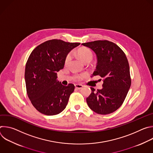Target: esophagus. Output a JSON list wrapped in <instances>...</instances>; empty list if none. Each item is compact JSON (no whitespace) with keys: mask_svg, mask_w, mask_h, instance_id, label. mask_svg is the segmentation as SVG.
I'll list each match as a JSON object with an SVG mask.
<instances>
[{"mask_svg":"<svg viewBox=\"0 0 153 153\" xmlns=\"http://www.w3.org/2000/svg\"><path fill=\"white\" fill-rule=\"evenodd\" d=\"M82 87H83V85H79V84L75 85V88L77 90H80V89L82 88Z\"/></svg>","mask_w":153,"mask_h":153,"instance_id":"34e87169","label":"esophagus"}]
</instances>
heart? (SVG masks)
I'll list each match as a JSON object with an SVG mask.
<instances>
[{"label":"heart","mask_w":153,"mask_h":153,"mask_svg":"<svg viewBox=\"0 0 153 153\" xmlns=\"http://www.w3.org/2000/svg\"><path fill=\"white\" fill-rule=\"evenodd\" d=\"M77 53L79 57L85 62V63H89L91 62L93 58V54L92 51L87 48H81L79 49L77 51ZM71 53H68L65 59V62L64 64L65 66L68 65L70 61L71 60ZM86 76V73H82V74H76L74 76V80L77 81H80L82 80L83 78H85Z\"/></svg>","instance_id":"obj_1"}]
</instances>
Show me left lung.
<instances>
[{
  "label": "left lung",
  "instance_id": "obj_1",
  "mask_svg": "<svg viewBox=\"0 0 153 153\" xmlns=\"http://www.w3.org/2000/svg\"><path fill=\"white\" fill-rule=\"evenodd\" d=\"M96 54L97 63L93 76H100L103 88L86 98L88 106L95 113L106 115L116 111L123 103L131 84L128 59L122 50L114 43L106 40L83 43Z\"/></svg>",
  "mask_w": 153,
  "mask_h": 153
}]
</instances>
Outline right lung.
<instances>
[{"label":"right lung","mask_w":153,"mask_h":153,"mask_svg":"<svg viewBox=\"0 0 153 153\" xmlns=\"http://www.w3.org/2000/svg\"><path fill=\"white\" fill-rule=\"evenodd\" d=\"M80 44L52 39L41 43L30 54L25 71L27 93L40 113L56 115L66 108L75 87L57 81V72L63 68L68 53Z\"/></svg>","instance_id":"1"}]
</instances>
